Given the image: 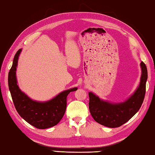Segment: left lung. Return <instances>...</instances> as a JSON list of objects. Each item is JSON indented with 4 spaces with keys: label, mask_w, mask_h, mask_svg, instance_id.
Listing matches in <instances>:
<instances>
[{
    "label": "left lung",
    "mask_w": 155,
    "mask_h": 155,
    "mask_svg": "<svg viewBox=\"0 0 155 155\" xmlns=\"http://www.w3.org/2000/svg\"><path fill=\"white\" fill-rule=\"evenodd\" d=\"M140 66L142 75L140 84L124 102L114 104L100 99L92 92L88 93L89 110L94 120L104 126L115 128L126 123L138 112L144 99L148 78L146 64L142 62Z\"/></svg>",
    "instance_id": "1"
}]
</instances>
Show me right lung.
<instances>
[{"label":"right lung","mask_w":155,"mask_h":155,"mask_svg":"<svg viewBox=\"0 0 155 155\" xmlns=\"http://www.w3.org/2000/svg\"><path fill=\"white\" fill-rule=\"evenodd\" d=\"M21 51V49H20L16 52L8 75V84L15 109L24 120L37 129H44L55 126L64 114L67 95L71 92L77 91L78 88L62 91L47 101L32 100L18 85L16 67Z\"/></svg>","instance_id":"right-lung-1"}]
</instances>
